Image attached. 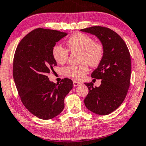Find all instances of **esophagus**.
Returning a JSON list of instances; mask_svg holds the SVG:
<instances>
[{
  "label": "esophagus",
  "mask_w": 146,
  "mask_h": 146,
  "mask_svg": "<svg viewBox=\"0 0 146 146\" xmlns=\"http://www.w3.org/2000/svg\"><path fill=\"white\" fill-rule=\"evenodd\" d=\"M73 84L74 87H78V86H80L82 85V83H80V82H73Z\"/></svg>",
  "instance_id": "34e87169"
}]
</instances>
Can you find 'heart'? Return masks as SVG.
<instances>
[{"mask_svg":"<svg viewBox=\"0 0 146 146\" xmlns=\"http://www.w3.org/2000/svg\"><path fill=\"white\" fill-rule=\"evenodd\" d=\"M67 49L59 45L52 48V54L57 63L64 64L68 61L69 52H80L78 65H69L63 69L64 75L72 80H83L89 71V64L92 67L100 65L105 55V47L100 41L83 33L76 32L66 40Z\"/></svg>","mask_w":146,"mask_h":146,"instance_id":"heart-1","label":"heart"}]
</instances>
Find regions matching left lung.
I'll use <instances>...</instances> for the list:
<instances>
[{"label": "left lung", "instance_id": "8db88e82", "mask_svg": "<svg viewBox=\"0 0 146 146\" xmlns=\"http://www.w3.org/2000/svg\"><path fill=\"white\" fill-rule=\"evenodd\" d=\"M81 31L95 35L104 45V59L91 74L92 78L102 80V84L94 87L92 82L85 83L89 94L84 103L94 113L107 115L120 106L127 94L131 83V55L122 38L109 28L92 26Z\"/></svg>", "mask_w": 146, "mask_h": 146}]
</instances>
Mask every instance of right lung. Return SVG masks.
<instances>
[{"label":"right lung","instance_id":"add662e5","mask_svg":"<svg viewBox=\"0 0 146 146\" xmlns=\"http://www.w3.org/2000/svg\"><path fill=\"white\" fill-rule=\"evenodd\" d=\"M66 35L58 30L36 28L23 37L14 55L13 76L21 102L42 120L52 119L61 113L64 98L73 87L70 79L55 83L47 76L57 65L52 48Z\"/></svg>","mask_w":146,"mask_h":146}]
</instances>
